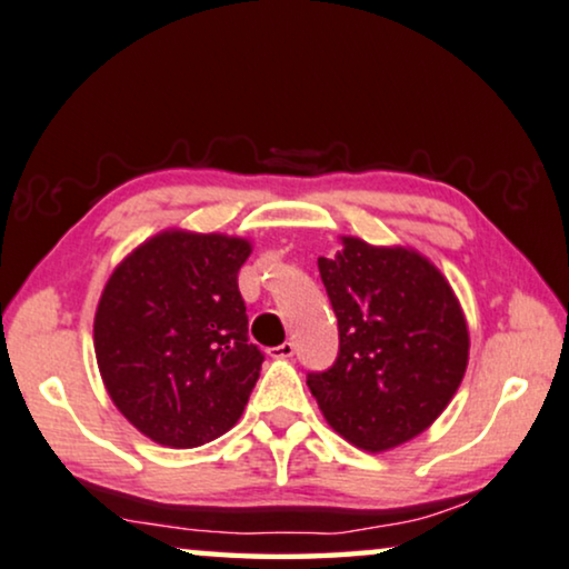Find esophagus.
Segmentation results:
<instances>
[{
    "label": "esophagus",
    "mask_w": 569,
    "mask_h": 569,
    "mask_svg": "<svg viewBox=\"0 0 569 569\" xmlns=\"http://www.w3.org/2000/svg\"><path fill=\"white\" fill-rule=\"evenodd\" d=\"M297 353V346L291 343V340H286V343H280L276 348H270V356L272 359H291V356Z\"/></svg>",
    "instance_id": "34e87169"
}]
</instances>
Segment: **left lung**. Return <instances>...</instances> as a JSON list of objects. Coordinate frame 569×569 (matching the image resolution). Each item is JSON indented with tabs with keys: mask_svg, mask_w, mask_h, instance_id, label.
<instances>
[{
	"mask_svg": "<svg viewBox=\"0 0 569 569\" xmlns=\"http://www.w3.org/2000/svg\"><path fill=\"white\" fill-rule=\"evenodd\" d=\"M338 320V356L307 385L330 427L380 452L429 427L468 363L466 317L435 264L403 247L346 237L317 260Z\"/></svg>",
	"mask_w": 569,
	"mask_h": 569,
	"instance_id": "left-lung-1",
	"label": "left lung"
}]
</instances>
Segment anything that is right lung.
Listing matches in <instances>:
<instances>
[{
	"label": "right lung",
	"instance_id": "obj_1",
	"mask_svg": "<svg viewBox=\"0 0 569 569\" xmlns=\"http://www.w3.org/2000/svg\"><path fill=\"white\" fill-rule=\"evenodd\" d=\"M249 252L244 239L163 231L106 283L98 369L113 406L158 445H206L244 411L264 361L237 280Z\"/></svg>",
	"mask_w": 569,
	"mask_h": 569
}]
</instances>
